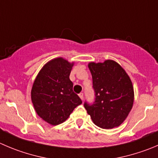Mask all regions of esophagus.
<instances>
[{"mask_svg":"<svg viewBox=\"0 0 158 158\" xmlns=\"http://www.w3.org/2000/svg\"><path fill=\"white\" fill-rule=\"evenodd\" d=\"M79 97H80L81 99L83 101L84 100V94H83V93H80V94H79Z\"/></svg>","mask_w":158,"mask_h":158,"instance_id":"esophagus-1","label":"esophagus"}]
</instances>
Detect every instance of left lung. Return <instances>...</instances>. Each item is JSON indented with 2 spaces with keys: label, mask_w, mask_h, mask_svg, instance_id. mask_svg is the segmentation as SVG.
I'll return each mask as SVG.
<instances>
[{
  "label": "left lung",
  "mask_w": 158,
  "mask_h": 158,
  "mask_svg": "<svg viewBox=\"0 0 158 158\" xmlns=\"http://www.w3.org/2000/svg\"><path fill=\"white\" fill-rule=\"evenodd\" d=\"M94 101L85 102L84 106L96 126L102 129L118 127L127 118L134 99L130 77L113 60L90 63Z\"/></svg>",
  "instance_id": "obj_1"
}]
</instances>
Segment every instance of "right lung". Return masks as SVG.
<instances>
[{"label":"right lung","mask_w":158,"mask_h":158,"mask_svg":"<svg viewBox=\"0 0 158 158\" xmlns=\"http://www.w3.org/2000/svg\"><path fill=\"white\" fill-rule=\"evenodd\" d=\"M73 65L61 57L52 60L42 68L33 84L31 95L35 112L51 125L64 123L82 103L73 91L69 78Z\"/></svg>","instance_id":"right-lung-1"}]
</instances>
